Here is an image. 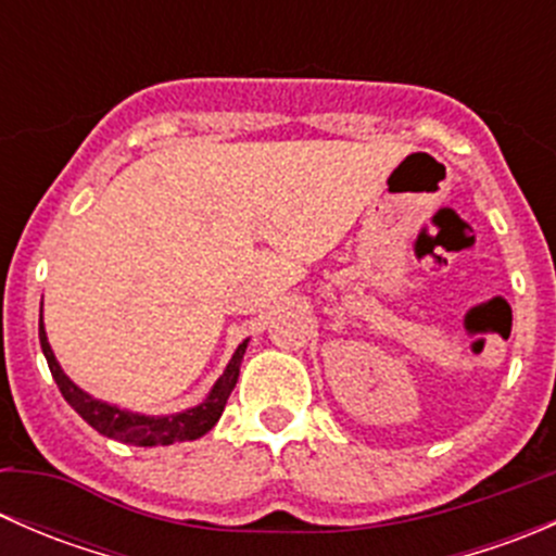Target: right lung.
<instances>
[{"mask_svg":"<svg viewBox=\"0 0 556 556\" xmlns=\"http://www.w3.org/2000/svg\"><path fill=\"white\" fill-rule=\"evenodd\" d=\"M39 344H42L45 361H48L50 374H53L55 384H59L64 401L91 425L93 430L106 435L112 441H121V444H134V446H155V444H174V441H193L201 439L204 433H210L215 428V422L220 419L223 408H226L228 395L237 387L239 379V366H242V357L247 350V341L239 344V350L233 352L231 363L223 371V377L217 379L212 387L210 397H206L201 406L188 408L182 414H174V417H139V414L121 412L115 406H106L102 401H93L91 395L75 387L66 379V374L61 371V366L55 363L53 350L48 344V336H45L42 323H39Z\"/></svg>","mask_w":556,"mask_h":556,"instance_id":"obj_1","label":"right lung"}]
</instances>
